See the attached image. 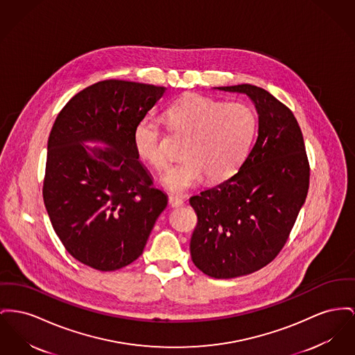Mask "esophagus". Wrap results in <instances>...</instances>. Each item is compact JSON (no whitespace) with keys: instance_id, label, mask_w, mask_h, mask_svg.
Segmentation results:
<instances>
[{"instance_id":"obj_1","label":"esophagus","mask_w":355,"mask_h":355,"mask_svg":"<svg viewBox=\"0 0 355 355\" xmlns=\"http://www.w3.org/2000/svg\"><path fill=\"white\" fill-rule=\"evenodd\" d=\"M168 205L171 208H180L184 205V200L175 197V196H168Z\"/></svg>"}]
</instances>
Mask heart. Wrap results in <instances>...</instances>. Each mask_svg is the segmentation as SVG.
Here are the masks:
<instances>
[{"instance_id": "1", "label": "heart", "mask_w": 355, "mask_h": 355, "mask_svg": "<svg viewBox=\"0 0 355 355\" xmlns=\"http://www.w3.org/2000/svg\"><path fill=\"white\" fill-rule=\"evenodd\" d=\"M166 125L188 135L181 157L162 184L174 193L194 188L205 175L218 182L233 175L244 162L257 127V118L244 102H223L202 95H188L167 107ZM138 155L157 170L168 166L170 157L162 144V128L157 118L141 119L132 134Z\"/></svg>"}]
</instances>
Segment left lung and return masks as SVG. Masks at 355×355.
Listing matches in <instances>:
<instances>
[{
	"mask_svg": "<svg viewBox=\"0 0 355 355\" xmlns=\"http://www.w3.org/2000/svg\"><path fill=\"white\" fill-rule=\"evenodd\" d=\"M217 89L250 96L259 132L234 175L190 197L198 218L190 254L205 275L232 279L266 267L284 247L307 197L310 165L302 130L287 105L252 84Z\"/></svg>",
	"mask_w": 355,
	"mask_h": 355,
	"instance_id": "1",
	"label": "left lung"
}]
</instances>
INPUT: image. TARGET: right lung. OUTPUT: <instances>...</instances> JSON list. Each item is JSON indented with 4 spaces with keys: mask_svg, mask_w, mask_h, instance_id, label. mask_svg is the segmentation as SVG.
I'll list each match as a JSON object with an SVG mask.
<instances>
[{
    "mask_svg": "<svg viewBox=\"0 0 355 355\" xmlns=\"http://www.w3.org/2000/svg\"><path fill=\"white\" fill-rule=\"evenodd\" d=\"M165 89L115 79L92 84L64 105L51 130L44 204L68 253L98 271L137 260L166 208V194L153 187L132 141Z\"/></svg>",
    "mask_w": 355,
    "mask_h": 355,
    "instance_id": "1",
    "label": "right lung"
}]
</instances>
